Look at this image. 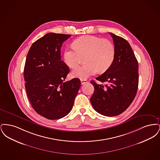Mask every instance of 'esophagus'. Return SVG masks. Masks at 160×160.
<instances>
[{
  "label": "esophagus",
  "mask_w": 160,
  "mask_h": 160,
  "mask_svg": "<svg viewBox=\"0 0 160 160\" xmlns=\"http://www.w3.org/2000/svg\"><path fill=\"white\" fill-rule=\"evenodd\" d=\"M88 83V80L86 79H81V84H84Z\"/></svg>",
  "instance_id": "34e87169"
}]
</instances>
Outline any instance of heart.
Here are the masks:
<instances>
[{
	"label": "heart",
	"instance_id": "obj_1",
	"mask_svg": "<svg viewBox=\"0 0 160 160\" xmlns=\"http://www.w3.org/2000/svg\"><path fill=\"white\" fill-rule=\"evenodd\" d=\"M72 46L64 52L65 63L74 68L80 64L83 57H85L86 63L72 71L71 75L73 77L83 79L97 74L98 71L105 72L114 61L115 48L109 39L86 35L77 38Z\"/></svg>",
	"mask_w": 160,
	"mask_h": 160
}]
</instances>
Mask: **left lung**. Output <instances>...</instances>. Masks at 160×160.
I'll return each mask as SVG.
<instances>
[{"label":"left lung","instance_id":"8db88e82","mask_svg":"<svg viewBox=\"0 0 160 160\" xmlns=\"http://www.w3.org/2000/svg\"><path fill=\"white\" fill-rule=\"evenodd\" d=\"M115 48L111 67L96 79L105 86L92 80L94 92L91 98L93 108L100 114L115 116L121 114L134 99L138 84V65L132 48L124 38L109 33Z\"/></svg>","mask_w":160,"mask_h":160}]
</instances>
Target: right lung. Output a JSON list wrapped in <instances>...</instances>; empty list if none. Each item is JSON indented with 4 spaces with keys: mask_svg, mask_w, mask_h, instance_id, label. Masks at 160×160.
Instances as JSON below:
<instances>
[{
    "mask_svg": "<svg viewBox=\"0 0 160 160\" xmlns=\"http://www.w3.org/2000/svg\"><path fill=\"white\" fill-rule=\"evenodd\" d=\"M70 37L48 33L33 43L27 55L24 68L27 96L35 111L48 119L68 114L81 86L77 78L64 82L69 68L61 61V48Z\"/></svg>",
    "mask_w": 160,
    "mask_h": 160,
    "instance_id": "right-lung-1",
    "label": "right lung"
}]
</instances>
